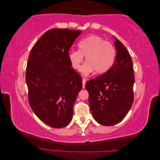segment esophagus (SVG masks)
I'll return each mask as SVG.
<instances>
[{
    "label": "esophagus",
    "mask_w": 160,
    "mask_h": 160,
    "mask_svg": "<svg viewBox=\"0 0 160 160\" xmlns=\"http://www.w3.org/2000/svg\"><path fill=\"white\" fill-rule=\"evenodd\" d=\"M86 80L85 79H82V83H83V88H85V85H86Z\"/></svg>",
    "instance_id": "obj_1"
}]
</instances>
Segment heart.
<instances>
[{
	"instance_id": "1",
	"label": "heart",
	"mask_w": 160,
	"mask_h": 160,
	"mask_svg": "<svg viewBox=\"0 0 160 160\" xmlns=\"http://www.w3.org/2000/svg\"><path fill=\"white\" fill-rule=\"evenodd\" d=\"M78 50H71L69 59L72 66L79 70L86 57V63L81 68L85 75L94 71L96 74H103L108 70L115 62L116 50L114 45L99 36L92 35L78 43Z\"/></svg>"
}]
</instances>
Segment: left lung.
Here are the masks:
<instances>
[{"instance_id": "8db88e82", "label": "left lung", "mask_w": 160, "mask_h": 160, "mask_svg": "<svg viewBox=\"0 0 160 160\" xmlns=\"http://www.w3.org/2000/svg\"><path fill=\"white\" fill-rule=\"evenodd\" d=\"M114 44L117 55L112 66L102 75L86 83L92 115L97 122L104 126L121 122L134 99L135 77L131 57L118 39H115Z\"/></svg>"}]
</instances>
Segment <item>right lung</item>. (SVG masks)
Masks as SVG:
<instances>
[{"instance_id": "obj_1", "label": "right lung", "mask_w": 160, "mask_h": 160, "mask_svg": "<svg viewBox=\"0 0 160 160\" xmlns=\"http://www.w3.org/2000/svg\"><path fill=\"white\" fill-rule=\"evenodd\" d=\"M81 30L52 29L32 48L26 68L28 101L35 115L45 124L68 126L73 105L82 88V78L71 68L69 50Z\"/></svg>"}]
</instances>
